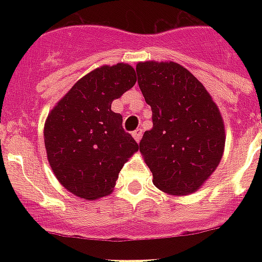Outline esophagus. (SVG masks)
I'll use <instances>...</instances> for the list:
<instances>
[{"instance_id": "1", "label": "esophagus", "mask_w": 262, "mask_h": 262, "mask_svg": "<svg viewBox=\"0 0 262 262\" xmlns=\"http://www.w3.org/2000/svg\"><path fill=\"white\" fill-rule=\"evenodd\" d=\"M132 136H133V139H135L137 143H140V140H141V136H143V130H141V129H136V130L132 133Z\"/></svg>"}]
</instances>
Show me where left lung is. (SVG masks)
<instances>
[{"label": "left lung", "mask_w": 262, "mask_h": 262, "mask_svg": "<svg viewBox=\"0 0 262 262\" xmlns=\"http://www.w3.org/2000/svg\"><path fill=\"white\" fill-rule=\"evenodd\" d=\"M139 87L151 106V130L140 152L152 182L171 195L194 193L219 166L226 130L217 104L205 87L172 61H145L136 67Z\"/></svg>", "instance_id": "1"}]
</instances>
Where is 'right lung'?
<instances>
[{"mask_svg":"<svg viewBox=\"0 0 262 262\" xmlns=\"http://www.w3.org/2000/svg\"><path fill=\"white\" fill-rule=\"evenodd\" d=\"M137 81L129 63L103 65L55 103L45 122V148L55 178L72 194L98 200L113 193L139 144L123 130L111 103Z\"/></svg>","mask_w":262,"mask_h":262,"instance_id":"1","label":"right lung"}]
</instances>
